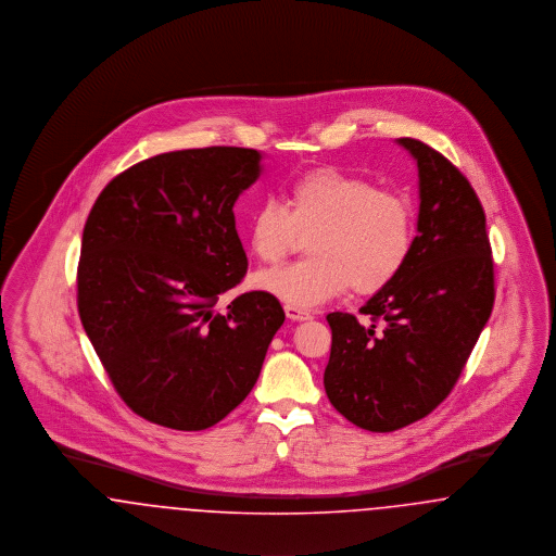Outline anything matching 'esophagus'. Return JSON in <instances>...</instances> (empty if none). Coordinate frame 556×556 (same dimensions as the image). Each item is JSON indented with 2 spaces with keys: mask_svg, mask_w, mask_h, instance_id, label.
<instances>
[{
  "mask_svg": "<svg viewBox=\"0 0 556 556\" xmlns=\"http://www.w3.org/2000/svg\"><path fill=\"white\" fill-rule=\"evenodd\" d=\"M286 317L291 318V320H308L311 313H306V311H302L298 306L286 304Z\"/></svg>",
  "mask_w": 556,
  "mask_h": 556,
  "instance_id": "34e87169",
  "label": "esophagus"
}]
</instances>
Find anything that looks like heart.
<instances>
[{
	"mask_svg": "<svg viewBox=\"0 0 556 556\" xmlns=\"http://www.w3.org/2000/svg\"><path fill=\"white\" fill-rule=\"evenodd\" d=\"M286 206L261 202L250 214V252L265 265L281 263L311 236V258L258 273L254 286L281 302L311 308L354 288H388L408 263L415 245V208L390 187L363 175L320 166L298 175L283 189Z\"/></svg>",
	"mask_w": 556,
	"mask_h": 556,
	"instance_id": "obj_1",
	"label": "heart"
}]
</instances>
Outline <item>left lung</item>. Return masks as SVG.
I'll list each match as a JSON object with an SVG mask.
<instances>
[{
  "instance_id": "obj_1",
  "label": "left lung",
  "mask_w": 556,
  "mask_h": 556,
  "mask_svg": "<svg viewBox=\"0 0 556 556\" xmlns=\"http://www.w3.org/2000/svg\"><path fill=\"white\" fill-rule=\"evenodd\" d=\"M419 170L413 254L361 308L329 313V402L350 424L396 431L427 417L458 381L494 306L485 214L467 177L419 139L400 137Z\"/></svg>"
}]
</instances>
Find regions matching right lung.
<instances>
[{
	"mask_svg": "<svg viewBox=\"0 0 556 556\" xmlns=\"http://www.w3.org/2000/svg\"><path fill=\"white\" fill-rule=\"evenodd\" d=\"M261 160L229 146L159 154L114 177L87 216L80 323L118 396L152 424L200 431L225 419L286 320L266 291L214 313L248 270L233 206Z\"/></svg>",
	"mask_w": 556,
	"mask_h": 556,
	"instance_id": "obj_1",
	"label": "right lung"
}]
</instances>
